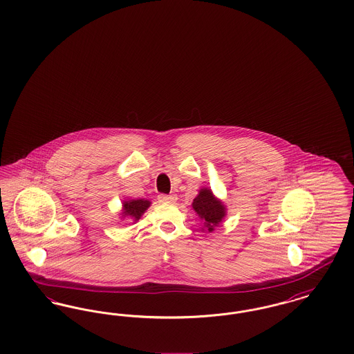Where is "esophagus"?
Wrapping results in <instances>:
<instances>
[{
    "label": "esophagus",
    "mask_w": 354,
    "mask_h": 354,
    "mask_svg": "<svg viewBox=\"0 0 354 354\" xmlns=\"http://www.w3.org/2000/svg\"><path fill=\"white\" fill-rule=\"evenodd\" d=\"M158 201L160 203H174L176 202V196L175 195H165V194H162V195L158 196Z\"/></svg>",
    "instance_id": "esophagus-1"
}]
</instances>
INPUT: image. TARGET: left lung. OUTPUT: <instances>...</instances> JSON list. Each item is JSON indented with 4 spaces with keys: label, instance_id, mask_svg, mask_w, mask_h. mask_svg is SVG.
<instances>
[{
    "label": "left lung",
    "instance_id": "1",
    "mask_svg": "<svg viewBox=\"0 0 354 354\" xmlns=\"http://www.w3.org/2000/svg\"><path fill=\"white\" fill-rule=\"evenodd\" d=\"M192 208L204 221V225L209 232L214 231V228L219 225V223L225 216L224 204L214 196L209 188H202L199 191V195L192 202Z\"/></svg>",
    "mask_w": 354,
    "mask_h": 354
}]
</instances>
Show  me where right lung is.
<instances>
[{"instance_id": "obj_1", "label": "right lung", "mask_w": 354, "mask_h": 354, "mask_svg": "<svg viewBox=\"0 0 354 354\" xmlns=\"http://www.w3.org/2000/svg\"><path fill=\"white\" fill-rule=\"evenodd\" d=\"M151 202L146 199H131L123 202V209H122V218H130V219H140V216L145 214V211L150 207Z\"/></svg>"}]
</instances>
